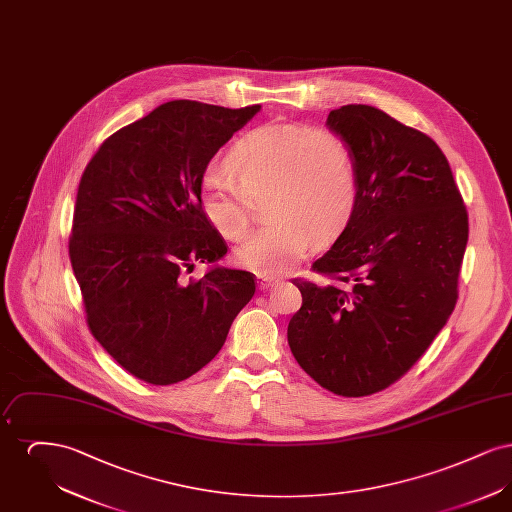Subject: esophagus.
Wrapping results in <instances>:
<instances>
[{"instance_id": "esophagus-1", "label": "esophagus", "mask_w": 512, "mask_h": 512, "mask_svg": "<svg viewBox=\"0 0 512 512\" xmlns=\"http://www.w3.org/2000/svg\"><path fill=\"white\" fill-rule=\"evenodd\" d=\"M278 284V278H272V276H257V288L261 290V292H267L270 290L272 286H276Z\"/></svg>"}]
</instances>
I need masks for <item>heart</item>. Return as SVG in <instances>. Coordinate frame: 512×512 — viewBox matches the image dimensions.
<instances>
[{
  "mask_svg": "<svg viewBox=\"0 0 512 512\" xmlns=\"http://www.w3.org/2000/svg\"><path fill=\"white\" fill-rule=\"evenodd\" d=\"M226 169L232 178L205 174L201 209L224 238L240 240L253 222V199L270 192L272 222L236 249L238 263L263 276L290 270L315 238L340 232L357 199L353 151L328 128L259 126L230 149Z\"/></svg>",
  "mask_w": 512,
  "mask_h": 512,
  "instance_id": "b5f03b06",
  "label": "heart"
}]
</instances>
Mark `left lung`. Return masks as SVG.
I'll return each mask as SVG.
<instances>
[{"mask_svg":"<svg viewBox=\"0 0 512 512\" xmlns=\"http://www.w3.org/2000/svg\"><path fill=\"white\" fill-rule=\"evenodd\" d=\"M326 126L353 151L357 199L313 263L334 282L293 280L303 305L288 343L322 388L363 397L399 380L451 317L468 215L430 136L361 103L330 111Z\"/></svg>","mask_w":512,"mask_h":512,"instance_id":"8db88e82","label":"left lung"}]
</instances>
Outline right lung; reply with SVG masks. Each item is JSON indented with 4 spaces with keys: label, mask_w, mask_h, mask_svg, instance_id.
I'll list each match as a JSON object with an SVG mask.
<instances>
[{
    "label": "right lung",
    "mask_w": 512,
    "mask_h": 512,
    "mask_svg": "<svg viewBox=\"0 0 512 512\" xmlns=\"http://www.w3.org/2000/svg\"><path fill=\"white\" fill-rule=\"evenodd\" d=\"M259 111L163 103L107 138L80 178L69 255L86 320L147 384H176L211 363L255 293L251 272L217 265L228 249L201 209V182ZM195 262L210 268L186 281Z\"/></svg>",
    "instance_id": "1"
}]
</instances>
